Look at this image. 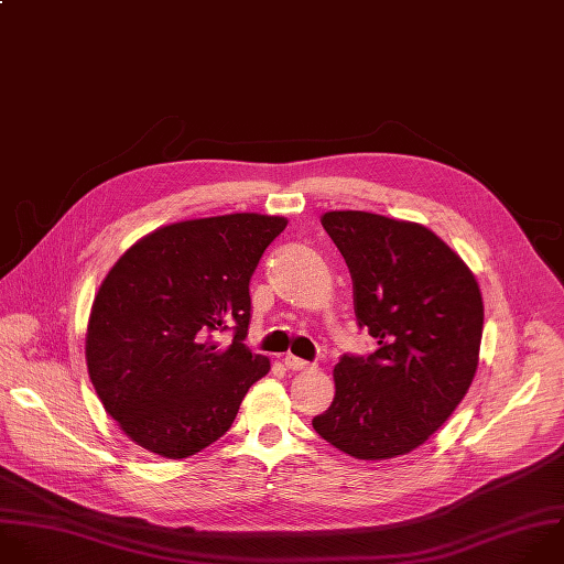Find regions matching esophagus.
Wrapping results in <instances>:
<instances>
[{"label":"esophagus","mask_w":564,"mask_h":564,"mask_svg":"<svg viewBox=\"0 0 564 564\" xmlns=\"http://www.w3.org/2000/svg\"><path fill=\"white\" fill-rule=\"evenodd\" d=\"M283 360H285V367H288V369H292V371L310 369V367H312V362H310V360H303V358H299V356H294V354H288Z\"/></svg>","instance_id":"1"}]
</instances>
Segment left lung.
Returning <instances> with one entry per match:
<instances>
[{"label":"left lung","instance_id":"1","mask_svg":"<svg viewBox=\"0 0 564 564\" xmlns=\"http://www.w3.org/2000/svg\"><path fill=\"white\" fill-rule=\"evenodd\" d=\"M354 283V312L377 340L343 354L321 438L358 460L421 447L458 408L478 367L482 296L463 259L432 230L381 215L325 213Z\"/></svg>","mask_w":564,"mask_h":564}]
</instances>
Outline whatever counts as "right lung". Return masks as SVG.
Wrapping results in <instances>:
<instances>
[{
	"label": "right lung",
	"instance_id": "add662e5",
	"mask_svg": "<svg viewBox=\"0 0 564 564\" xmlns=\"http://www.w3.org/2000/svg\"><path fill=\"white\" fill-rule=\"evenodd\" d=\"M283 217L181 221L137 241L104 279L86 360L106 412L143 449L187 458L235 423L270 360L243 343L250 279ZM234 334L230 346L218 336Z\"/></svg>",
	"mask_w": 564,
	"mask_h": 564
}]
</instances>
